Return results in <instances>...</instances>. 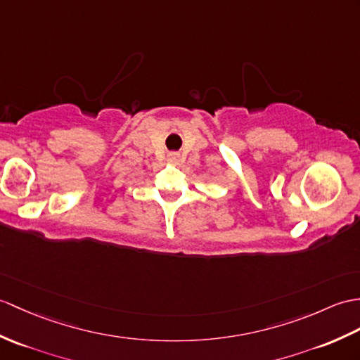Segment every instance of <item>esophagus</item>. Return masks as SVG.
<instances>
[{"label":"esophagus","mask_w":360,"mask_h":360,"mask_svg":"<svg viewBox=\"0 0 360 360\" xmlns=\"http://www.w3.org/2000/svg\"><path fill=\"white\" fill-rule=\"evenodd\" d=\"M169 161L170 162H178L179 161V153H169Z\"/></svg>","instance_id":"1"}]
</instances>
